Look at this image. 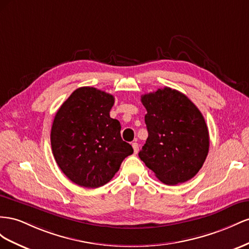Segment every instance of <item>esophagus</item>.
<instances>
[{
  "label": "esophagus",
  "mask_w": 249,
  "mask_h": 249,
  "mask_svg": "<svg viewBox=\"0 0 249 249\" xmlns=\"http://www.w3.org/2000/svg\"><path fill=\"white\" fill-rule=\"evenodd\" d=\"M132 148H133V152L137 154L139 152V144L138 143H132Z\"/></svg>",
  "instance_id": "1"
}]
</instances>
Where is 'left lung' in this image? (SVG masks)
<instances>
[{
  "label": "left lung",
  "instance_id": "left-lung-1",
  "mask_svg": "<svg viewBox=\"0 0 249 249\" xmlns=\"http://www.w3.org/2000/svg\"><path fill=\"white\" fill-rule=\"evenodd\" d=\"M147 113L146 144L140 159L166 184L186 182L198 173L210 147L208 126L197 106L180 91L159 89L142 96Z\"/></svg>",
  "mask_w": 249,
  "mask_h": 249
}]
</instances>
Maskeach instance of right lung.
Instances as JSON below:
<instances>
[{
    "mask_svg": "<svg viewBox=\"0 0 249 249\" xmlns=\"http://www.w3.org/2000/svg\"><path fill=\"white\" fill-rule=\"evenodd\" d=\"M112 95L95 88L74 90L57 110L51 129L54 159L70 180L99 188L119 171L133 153L121 138V124L109 116Z\"/></svg>",
    "mask_w": 249,
    "mask_h": 249,
    "instance_id": "add662e5",
    "label": "right lung"
}]
</instances>
